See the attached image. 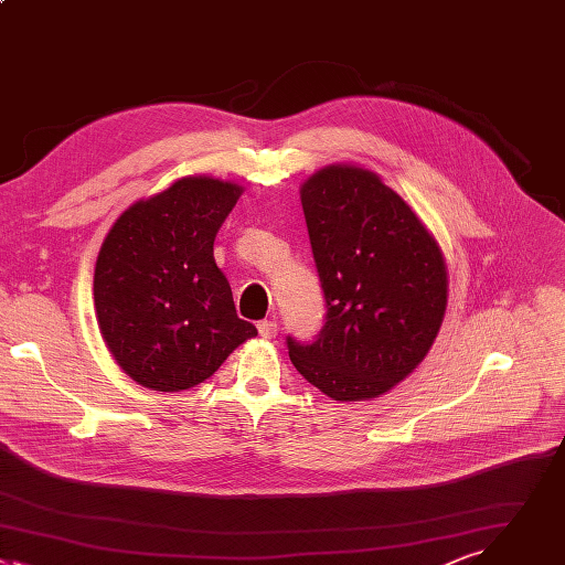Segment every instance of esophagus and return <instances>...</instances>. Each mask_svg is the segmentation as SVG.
Listing matches in <instances>:
<instances>
[{"label": "esophagus", "instance_id": "obj_1", "mask_svg": "<svg viewBox=\"0 0 565 565\" xmlns=\"http://www.w3.org/2000/svg\"><path fill=\"white\" fill-rule=\"evenodd\" d=\"M258 333H260L263 338H276L278 324H276L274 320H260V322H258Z\"/></svg>", "mask_w": 565, "mask_h": 565}]
</instances>
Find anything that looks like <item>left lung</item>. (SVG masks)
Masks as SVG:
<instances>
[{
	"instance_id": "left-lung-1",
	"label": "left lung",
	"mask_w": 565,
	"mask_h": 565,
	"mask_svg": "<svg viewBox=\"0 0 565 565\" xmlns=\"http://www.w3.org/2000/svg\"><path fill=\"white\" fill-rule=\"evenodd\" d=\"M324 298L313 341L287 335L294 367L333 401H367L427 354L447 305V274L423 222L359 167H329L300 189Z\"/></svg>"
}]
</instances>
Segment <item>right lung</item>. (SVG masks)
Instances as JSON below:
<instances>
[{
  "label": "right lung",
  "instance_id": "obj_1",
  "mask_svg": "<svg viewBox=\"0 0 565 565\" xmlns=\"http://www.w3.org/2000/svg\"><path fill=\"white\" fill-rule=\"evenodd\" d=\"M243 189L182 178L136 202L102 243L93 298L118 365L156 392L206 381L258 329L238 318L213 241Z\"/></svg>",
  "mask_w": 565,
  "mask_h": 565
}]
</instances>
